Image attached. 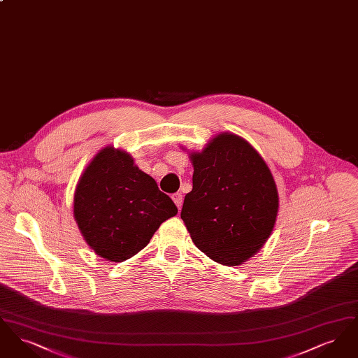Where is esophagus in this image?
Masks as SVG:
<instances>
[{"label": "esophagus", "instance_id": "obj_1", "mask_svg": "<svg viewBox=\"0 0 358 358\" xmlns=\"http://www.w3.org/2000/svg\"><path fill=\"white\" fill-rule=\"evenodd\" d=\"M171 199H173L174 204L177 205V208L181 209V206H182V194H181V193H174V194L171 196Z\"/></svg>", "mask_w": 358, "mask_h": 358}]
</instances>
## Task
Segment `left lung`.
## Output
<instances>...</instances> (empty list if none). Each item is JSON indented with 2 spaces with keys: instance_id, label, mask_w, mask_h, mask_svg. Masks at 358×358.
I'll use <instances>...</instances> for the list:
<instances>
[{
  "instance_id": "8db88e82",
  "label": "left lung",
  "mask_w": 358,
  "mask_h": 358,
  "mask_svg": "<svg viewBox=\"0 0 358 358\" xmlns=\"http://www.w3.org/2000/svg\"><path fill=\"white\" fill-rule=\"evenodd\" d=\"M189 158L193 189L181 219L190 238L222 266L243 264L273 234L279 209L273 173L248 141L227 131Z\"/></svg>"
}]
</instances>
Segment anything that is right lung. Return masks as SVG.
<instances>
[{
  "instance_id": "1",
  "label": "right lung",
  "mask_w": 358,
  "mask_h": 358,
  "mask_svg": "<svg viewBox=\"0 0 358 358\" xmlns=\"http://www.w3.org/2000/svg\"><path fill=\"white\" fill-rule=\"evenodd\" d=\"M177 206L130 154L101 149L82 173L73 194V217L94 252L120 263L143 250Z\"/></svg>"
}]
</instances>
